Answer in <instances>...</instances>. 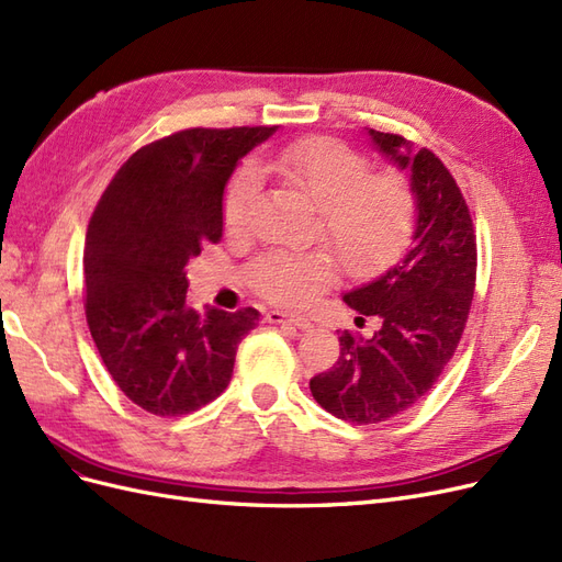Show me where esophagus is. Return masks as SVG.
Instances as JSON below:
<instances>
[{"instance_id":"1","label":"esophagus","mask_w":562,"mask_h":562,"mask_svg":"<svg viewBox=\"0 0 562 562\" xmlns=\"http://www.w3.org/2000/svg\"><path fill=\"white\" fill-rule=\"evenodd\" d=\"M269 323H279V326H295L300 330H310L312 328V321L304 318L300 314H291V312H269L267 314Z\"/></svg>"}]
</instances>
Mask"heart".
<instances>
[{"label":"heart","mask_w":562,"mask_h":562,"mask_svg":"<svg viewBox=\"0 0 562 562\" xmlns=\"http://www.w3.org/2000/svg\"><path fill=\"white\" fill-rule=\"evenodd\" d=\"M269 168L318 209L323 241L351 274H375L405 248L415 225V196L401 176H370L368 161L333 138L285 145L269 159ZM258 190V168L244 164L232 176L223 199L229 232L246 227ZM250 279L255 291L269 302L300 307L337 279V265L326 250H277L255 262Z\"/></svg>","instance_id":"obj_1"}]
</instances>
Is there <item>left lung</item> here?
I'll list each match as a JSON object with an SVG mask.
<instances>
[{"instance_id":"8db88e82","label":"left lung","mask_w":562,"mask_h":562,"mask_svg":"<svg viewBox=\"0 0 562 562\" xmlns=\"http://www.w3.org/2000/svg\"><path fill=\"white\" fill-rule=\"evenodd\" d=\"M366 133L411 178L415 225L394 267L342 295L380 328L370 337L347 330L337 363L310 382L323 411L353 424L396 417L436 384L464 333L475 283L473 223L443 161L424 147L413 151L401 135Z\"/></svg>"}]
</instances>
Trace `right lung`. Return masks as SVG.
<instances>
[{"label": "right lung", "mask_w": 562, "mask_h": 562, "mask_svg": "<svg viewBox=\"0 0 562 562\" xmlns=\"http://www.w3.org/2000/svg\"><path fill=\"white\" fill-rule=\"evenodd\" d=\"M277 126L187 128L119 168L87 232V321L108 372L143 411H199L229 384L260 312L187 304V262L223 236L234 168Z\"/></svg>", "instance_id": "1"}]
</instances>
